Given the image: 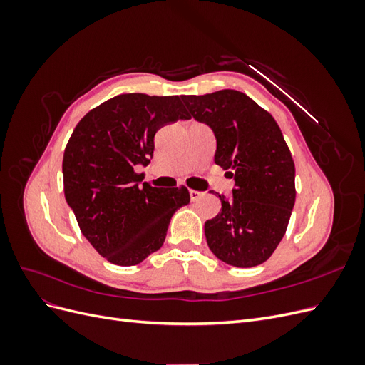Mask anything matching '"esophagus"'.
Here are the masks:
<instances>
[{"label": "esophagus", "instance_id": "1", "mask_svg": "<svg viewBox=\"0 0 365 365\" xmlns=\"http://www.w3.org/2000/svg\"><path fill=\"white\" fill-rule=\"evenodd\" d=\"M189 193H190V200H192V202L197 201V200H200V197L202 196V193H201V192H197V190H190Z\"/></svg>", "mask_w": 365, "mask_h": 365}]
</instances>
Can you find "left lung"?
I'll use <instances>...</instances> for the list:
<instances>
[{
	"label": "left lung",
	"instance_id": "left-lung-1",
	"mask_svg": "<svg viewBox=\"0 0 365 365\" xmlns=\"http://www.w3.org/2000/svg\"><path fill=\"white\" fill-rule=\"evenodd\" d=\"M189 117L216 138L215 163L235 180L233 196L204 225L208 248L231 267L267 262L288 228L295 204V165L279 125L247 94L222 90L181 96Z\"/></svg>",
	"mask_w": 365,
	"mask_h": 365
}]
</instances>
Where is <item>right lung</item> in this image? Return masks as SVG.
Returning a JSON list of instances; mask_svg holds the SVG:
<instances>
[{
	"label": "right lung",
	"mask_w": 365,
	"mask_h": 365,
	"mask_svg": "<svg viewBox=\"0 0 365 365\" xmlns=\"http://www.w3.org/2000/svg\"><path fill=\"white\" fill-rule=\"evenodd\" d=\"M189 118L178 96L132 93L91 109L73 130L62 161L65 200L108 262L132 267L158 251L173 213L190 202L184 185L150 187L134 170L150 163L160 128Z\"/></svg>",
	"instance_id": "obj_1"
}]
</instances>
